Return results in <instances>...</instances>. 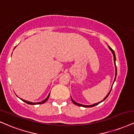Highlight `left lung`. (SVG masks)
Instances as JSON below:
<instances>
[{"label": "left lung", "mask_w": 134, "mask_h": 134, "mask_svg": "<svg viewBox=\"0 0 134 134\" xmlns=\"http://www.w3.org/2000/svg\"><path fill=\"white\" fill-rule=\"evenodd\" d=\"M109 49L110 50V51L112 52V54H113V55H114V65H115V79H114V82H113V84H114V82H115V79H116V77H117V67H116V64H115V60H116V57H115V52H114V51H113V50H112V49H111V48L109 46ZM112 86H113V85H112ZM112 87H111V89H110V92H109V93H108V94L107 95V96H105V97L104 98V99L102 100V101H101V102H98V103H96V104H92V105H82V104H79V103H77V102H75V101L73 99H72V98L71 97V100H72V102H73V103L74 104H75V105H78V106H81V107H93V106H95V105H98L99 104H100V103H101L102 102H103V101L104 100H105L106 99H107V97L109 96V95L110 94V91H111V90H112Z\"/></svg>", "instance_id": "left-lung-1"}]
</instances>
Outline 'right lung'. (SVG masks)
I'll list each match as a JSON object with an SVG mask.
<instances>
[{
	"mask_svg": "<svg viewBox=\"0 0 134 134\" xmlns=\"http://www.w3.org/2000/svg\"><path fill=\"white\" fill-rule=\"evenodd\" d=\"M16 47H15V48ZM15 48H14V49H15ZM51 93V92H50ZM50 93H49V94L48 95V96L47 97V98L46 99H44L43 100V101H42V102H29V101H27V100H24V99H20V98H19V99H21L22 100V101H24V102H25V103H27V104H30V105H35V104H43V103H45L46 102L47 100H48V99H49V96H50Z\"/></svg>",
	"mask_w": 134,
	"mask_h": 134,
	"instance_id": "right-lung-1",
	"label": "right lung"
}]
</instances>
